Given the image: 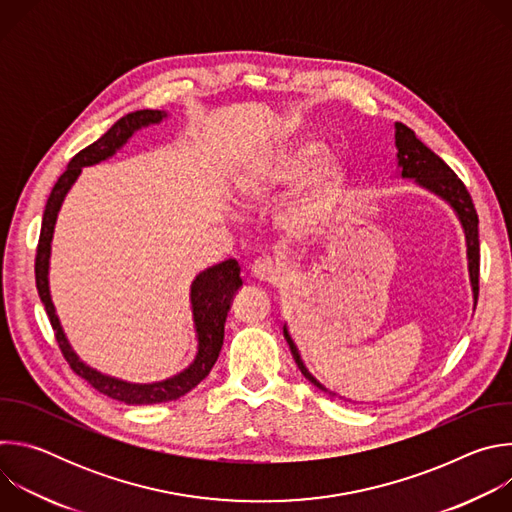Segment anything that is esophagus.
Instances as JSON below:
<instances>
[{
	"label": "esophagus",
	"mask_w": 512,
	"mask_h": 512,
	"mask_svg": "<svg viewBox=\"0 0 512 512\" xmlns=\"http://www.w3.org/2000/svg\"><path fill=\"white\" fill-rule=\"evenodd\" d=\"M251 275L259 281L265 283H275L285 275V269L279 261L271 259V257H259L255 259V263L251 265Z\"/></svg>",
	"instance_id": "esophagus-1"
}]
</instances>
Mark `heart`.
Instances as JSON below:
<instances>
[{
	"label": "heart",
	"mask_w": 512,
	"mask_h": 512,
	"mask_svg": "<svg viewBox=\"0 0 512 512\" xmlns=\"http://www.w3.org/2000/svg\"><path fill=\"white\" fill-rule=\"evenodd\" d=\"M320 156L316 143H300L296 148L279 152L277 156L257 164L245 178L243 190L251 202L271 200L291 188L302 184ZM344 182V170L340 164L322 166L306 196L291 208L289 229L294 233H310L320 227L332 208Z\"/></svg>",
	"instance_id": "obj_1"
}]
</instances>
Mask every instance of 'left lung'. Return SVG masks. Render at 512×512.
<instances>
[{
    "instance_id": "8db88e82",
    "label": "left lung",
    "mask_w": 512,
    "mask_h": 512,
    "mask_svg": "<svg viewBox=\"0 0 512 512\" xmlns=\"http://www.w3.org/2000/svg\"><path fill=\"white\" fill-rule=\"evenodd\" d=\"M395 143H397V160L401 166V176L403 178H415L423 188L435 192L437 196H442L448 200L454 210L458 212L460 221L466 231V243H468V259H470V279L474 287V298L478 300V279H480V241H478V214L472 202V196L464 182L456 176V172L440 158L433 154L427 145L417 139V135L403 123H395ZM283 336L289 344L291 356H294L298 369L302 375L316 385L318 389L326 391L304 367V362L300 358V352L294 344V340L289 338L287 330L283 328ZM328 393V391H326Z\"/></svg>"
}]
</instances>
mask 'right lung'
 Masks as SVG:
<instances>
[{
  "label": "right lung",
  "mask_w": 512,
  "mask_h": 512,
  "mask_svg": "<svg viewBox=\"0 0 512 512\" xmlns=\"http://www.w3.org/2000/svg\"><path fill=\"white\" fill-rule=\"evenodd\" d=\"M164 113L154 111V109H141L135 113H129L121 117L103 137L87 145L85 150H81L75 158L68 162V168L62 172L58 182L54 184L44 216H42V229H40V239H38V249H36V287H38V296L46 308L48 320L52 324L58 348L68 362V367L75 371L81 379H85L93 389L99 393L123 401L127 405H154V403H166V401H176L188 391H192L214 367V362L218 358V352H221L223 340H225V320L227 312L231 308V300L235 296V291L243 285L241 281V267L235 259L218 263L206 271H202L190 291V300H192V314H194V326L198 334V354L194 362L186 371L180 375L166 379L162 383H152V385H131L125 381H117L113 377H105L91 367H87L85 362L79 360V356L72 352L70 344L64 338V332L60 328L58 316L54 312L52 300H50V289H48V259H50V241L54 233V223H56V214L60 210V204L72 186V182L77 180L81 174L83 166L97 164L109 156L115 154L121 145L133 135L135 129L158 123L162 121Z\"/></svg>",
  "instance_id": "right-lung-1"
}]
</instances>
